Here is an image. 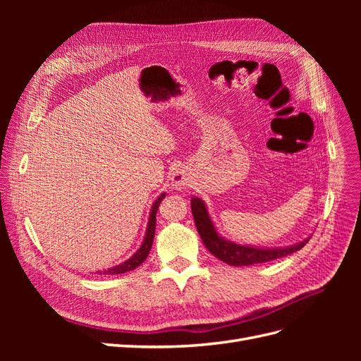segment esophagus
<instances>
[{
  "mask_svg": "<svg viewBox=\"0 0 361 361\" xmlns=\"http://www.w3.org/2000/svg\"><path fill=\"white\" fill-rule=\"evenodd\" d=\"M191 182V173L185 167H176L173 169L170 174V183L174 190H182L188 187Z\"/></svg>",
  "mask_w": 361,
  "mask_h": 361,
  "instance_id": "esophagus-1",
  "label": "esophagus"
}]
</instances>
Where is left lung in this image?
Returning <instances> with one entry per match:
<instances>
[{
    "label": "left lung",
    "instance_id": "left-lung-1",
    "mask_svg": "<svg viewBox=\"0 0 361 361\" xmlns=\"http://www.w3.org/2000/svg\"><path fill=\"white\" fill-rule=\"evenodd\" d=\"M191 211H192L195 227H197V232L206 248L209 250V253L214 255L216 259H220L221 262H224V264L231 267H247V265H255V264H264V262L285 257L288 255L295 253V251L301 250L310 239L309 236L297 244L286 245V247L265 248V247L243 245L235 241H231V239H226L223 235L218 233L212 218L209 212H207L206 203L200 197H197V195H192Z\"/></svg>",
    "mask_w": 361,
    "mask_h": 361
}]
</instances>
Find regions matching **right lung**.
I'll list each match as a JSON object with an SVG mask.
<instances>
[{"label": "right lung", "mask_w": 361, "mask_h": 361, "mask_svg": "<svg viewBox=\"0 0 361 361\" xmlns=\"http://www.w3.org/2000/svg\"><path fill=\"white\" fill-rule=\"evenodd\" d=\"M166 197V192H162L159 197L154 202V204H152V209H150V214H149V221H147V227H146V233H145V238H143V243H141L140 248L135 251V253L130 256L129 259H126L125 262H122V264L118 265H114L111 268H106L104 271H96L99 272V274H123V272H129L133 271L135 268H138L143 262L146 260V257L149 256V251L152 248V244H154V236H155V227H157V212H158V207H159V203L162 202V199Z\"/></svg>", "instance_id": "1"}]
</instances>
